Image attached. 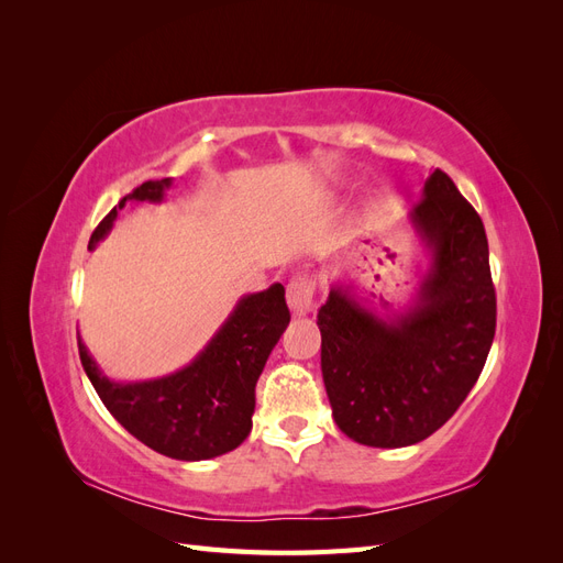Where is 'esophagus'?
<instances>
[{
    "instance_id": "34e87169",
    "label": "esophagus",
    "mask_w": 563,
    "mask_h": 563,
    "mask_svg": "<svg viewBox=\"0 0 563 563\" xmlns=\"http://www.w3.org/2000/svg\"><path fill=\"white\" fill-rule=\"evenodd\" d=\"M312 296H314V282L305 275H296L286 286V302L294 314H305L312 308Z\"/></svg>"
}]
</instances>
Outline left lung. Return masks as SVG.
Segmentation results:
<instances>
[{"label": "left lung", "mask_w": 563, "mask_h": 563, "mask_svg": "<svg viewBox=\"0 0 563 563\" xmlns=\"http://www.w3.org/2000/svg\"><path fill=\"white\" fill-rule=\"evenodd\" d=\"M430 267L413 302L380 317L333 284L321 305V376L333 420L356 444L401 449L437 432L465 401L496 335V288L479 213L434 168L408 213Z\"/></svg>", "instance_id": "left-lung-1"}]
</instances>
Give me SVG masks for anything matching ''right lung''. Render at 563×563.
<instances>
[{"mask_svg": "<svg viewBox=\"0 0 563 563\" xmlns=\"http://www.w3.org/2000/svg\"><path fill=\"white\" fill-rule=\"evenodd\" d=\"M172 178L147 180L119 201H164ZM117 207L93 230L89 251L110 234ZM291 314L284 286L272 284L234 305L195 360L172 376L139 383L110 380L87 345L79 343L84 371L114 420L145 446L176 460H209L234 451L249 437L255 408V383L269 352L279 343Z\"/></svg>", "mask_w": 563, "mask_h": 563, "instance_id": "obj_1", "label": "right lung"}]
</instances>
